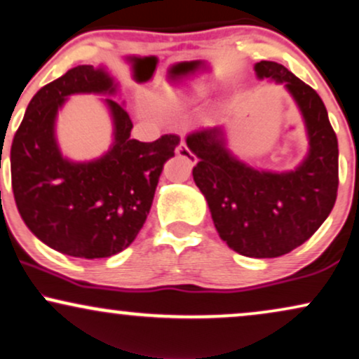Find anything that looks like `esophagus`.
<instances>
[{"label":"esophagus","mask_w":359,"mask_h":359,"mask_svg":"<svg viewBox=\"0 0 359 359\" xmlns=\"http://www.w3.org/2000/svg\"><path fill=\"white\" fill-rule=\"evenodd\" d=\"M175 152H177V156L184 157L185 161H187L190 165H195V164H197V157H195L194 154L189 151V147L185 146V142H180V144H179V147H177V151H175Z\"/></svg>","instance_id":"34e87169"}]
</instances>
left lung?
Returning <instances> with one entry per match:
<instances>
[{
	"label": "left lung",
	"instance_id": "left-lung-1",
	"mask_svg": "<svg viewBox=\"0 0 359 359\" xmlns=\"http://www.w3.org/2000/svg\"><path fill=\"white\" fill-rule=\"evenodd\" d=\"M258 79L283 84L305 124L308 152L293 170L248 165L229 149L222 126L187 135L198 158L194 182L210 208L220 238L240 255L275 258L311 237L330 215L338 192V139L315 89L273 61L257 62Z\"/></svg>",
	"mask_w": 359,
	"mask_h": 359
}]
</instances>
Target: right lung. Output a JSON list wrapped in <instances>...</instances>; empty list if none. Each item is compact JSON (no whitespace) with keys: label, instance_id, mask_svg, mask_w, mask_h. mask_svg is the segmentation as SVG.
Listing matches in <instances>:
<instances>
[{"label":"right lung","instance_id":"add662e5","mask_svg":"<svg viewBox=\"0 0 359 359\" xmlns=\"http://www.w3.org/2000/svg\"><path fill=\"white\" fill-rule=\"evenodd\" d=\"M119 83L104 66H76L31 99L11 144V185L28 229L53 250L86 258L112 257L134 242L151 210L164 164L180 137L154 142L130 137L133 121L114 99L113 144L93 161L62 156L55 139L58 109L72 93L116 96Z\"/></svg>","mask_w":359,"mask_h":359}]
</instances>
